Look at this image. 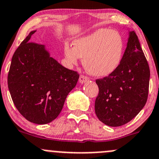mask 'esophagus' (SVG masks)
<instances>
[{"label":"esophagus","mask_w":159,"mask_h":159,"mask_svg":"<svg viewBox=\"0 0 159 159\" xmlns=\"http://www.w3.org/2000/svg\"><path fill=\"white\" fill-rule=\"evenodd\" d=\"M89 81V78L87 76H85L84 75H80V78H79V82L81 84H83V83L87 82V81Z\"/></svg>","instance_id":"esophagus-1"}]
</instances>
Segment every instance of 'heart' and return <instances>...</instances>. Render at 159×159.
<instances>
[{
	"mask_svg": "<svg viewBox=\"0 0 159 159\" xmlns=\"http://www.w3.org/2000/svg\"><path fill=\"white\" fill-rule=\"evenodd\" d=\"M73 46L66 43L64 54L67 62L75 66L79 58L88 73L93 76L104 77L113 73L121 61L123 42L118 32L99 29L88 36L77 38Z\"/></svg>",
	"mask_w": 159,
	"mask_h": 159,
	"instance_id": "obj_1",
	"label": "heart"
}]
</instances>
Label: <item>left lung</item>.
<instances>
[{
	"label": "left lung",
	"instance_id": "obj_1",
	"mask_svg": "<svg viewBox=\"0 0 159 159\" xmlns=\"http://www.w3.org/2000/svg\"><path fill=\"white\" fill-rule=\"evenodd\" d=\"M150 70L138 36L129 32L127 46L119 66L109 76L96 80L99 93L95 113L110 126L126 124L146 105Z\"/></svg>",
	"mask_w": 159,
	"mask_h": 159
}]
</instances>
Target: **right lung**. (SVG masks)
<instances>
[{"mask_svg":"<svg viewBox=\"0 0 159 159\" xmlns=\"http://www.w3.org/2000/svg\"><path fill=\"white\" fill-rule=\"evenodd\" d=\"M36 32H30L15 51L7 84L13 103L23 117L36 124H46L61 111L79 74L50 57L44 45L31 42Z\"/></svg>","mask_w":159,"mask_h":159,"instance_id":"add662e5","label":"right lung"}]
</instances>
